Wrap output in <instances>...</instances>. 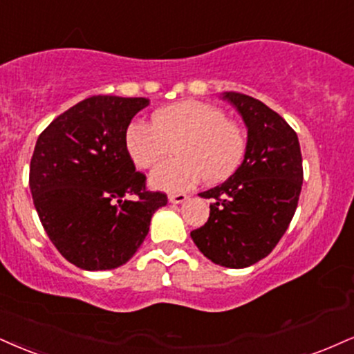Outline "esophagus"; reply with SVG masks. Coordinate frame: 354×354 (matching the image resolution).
Here are the masks:
<instances>
[{"label": "esophagus", "mask_w": 354, "mask_h": 354, "mask_svg": "<svg viewBox=\"0 0 354 354\" xmlns=\"http://www.w3.org/2000/svg\"><path fill=\"white\" fill-rule=\"evenodd\" d=\"M188 198L189 196H186V194H169L168 196V201L171 203V204H181V203H185V201H188Z\"/></svg>", "instance_id": "34e87169"}]
</instances>
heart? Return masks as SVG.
<instances>
[{"instance_id": "1", "label": "heart", "mask_w": 354, "mask_h": 354, "mask_svg": "<svg viewBox=\"0 0 354 354\" xmlns=\"http://www.w3.org/2000/svg\"><path fill=\"white\" fill-rule=\"evenodd\" d=\"M125 148L140 169H148L174 151L150 176V186L166 193L193 188L199 178L224 181L239 168L245 140L239 127L227 122L223 110L185 100L156 110L153 123L135 120L125 131Z\"/></svg>"}]
</instances>
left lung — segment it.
<instances>
[{"instance_id": "obj_1", "label": "left lung", "mask_w": 354, "mask_h": 354, "mask_svg": "<svg viewBox=\"0 0 354 354\" xmlns=\"http://www.w3.org/2000/svg\"><path fill=\"white\" fill-rule=\"evenodd\" d=\"M247 127L244 161L223 185L199 193L212 199L209 219L191 232L204 257L244 269L279 244L299 204L304 168L299 136L261 100L224 92Z\"/></svg>"}]
</instances>
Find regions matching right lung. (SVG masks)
I'll list each match as a JSON object with an SVG mask.
<instances>
[{
    "instance_id": "1",
    "label": "right lung",
    "mask_w": 354,
    "mask_h": 354,
    "mask_svg": "<svg viewBox=\"0 0 354 354\" xmlns=\"http://www.w3.org/2000/svg\"><path fill=\"white\" fill-rule=\"evenodd\" d=\"M148 105L143 97H88L37 138L29 168L34 207L55 249L79 269L129 262L151 216L168 203L166 194L147 191L125 148L131 118Z\"/></svg>"
}]
</instances>
